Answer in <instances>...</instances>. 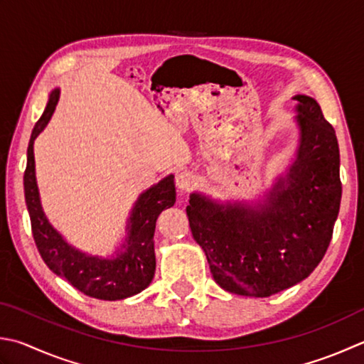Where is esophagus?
Returning a JSON list of instances; mask_svg holds the SVG:
<instances>
[{"mask_svg":"<svg viewBox=\"0 0 364 364\" xmlns=\"http://www.w3.org/2000/svg\"><path fill=\"white\" fill-rule=\"evenodd\" d=\"M195 176L188 173V171H183V173H179L176 176V185L177 188H179L182 193H185V191H190L191 188L195 187Z\"/></svg>","mask_w":364,"mask_h":364,"instance_id":"obj_1","label":"esophagus"}]
</instances>
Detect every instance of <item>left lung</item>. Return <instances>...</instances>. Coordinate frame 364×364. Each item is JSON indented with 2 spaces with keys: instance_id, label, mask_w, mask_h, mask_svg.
Masks as SVG:
<instances>
[{
  "instance_id": "8db88e82",
  "label": "left lung",
  "mask_w": 364,
  "mask_h": 364,
  "mask_svg": "<svg viewBox=\"0 0 364 364\" xmlns=\"http://www.w3.org/2000/svg\"><path fill=\"white\" fill-rule=\"evenodd\" d=\"M296 156L257 203L190 195L187 215L212 277L225 291L267 298L299 284L330 245L342 185L334 128L318 102L294 95Z\"/></svg>"
}]
</instances>
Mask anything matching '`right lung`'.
Here are the masks:
<instances>
[{"label": "right lung", "mask_w": 364, "mask_h": 364, "mask_svg": "<svg viewBox=\"0 0 364 364\" xmlns=\"http://www.w3.org/2000/svg\"><path fill=\"white\" fill-rule=\"evenodd\" d=\"M58 100L60 88H53L43 115L33 128L26 150L23 187L34 242L49 269L87 296L105 301L134 296L147 289L154 279L155 223L161 212L176 203L174 176H166L139 195L127 220L125 239L111 257L90 255L75 249L47 220L34 171V139L50 122Z\"/></svg>", "instance_id": "1"}]
</instances>
